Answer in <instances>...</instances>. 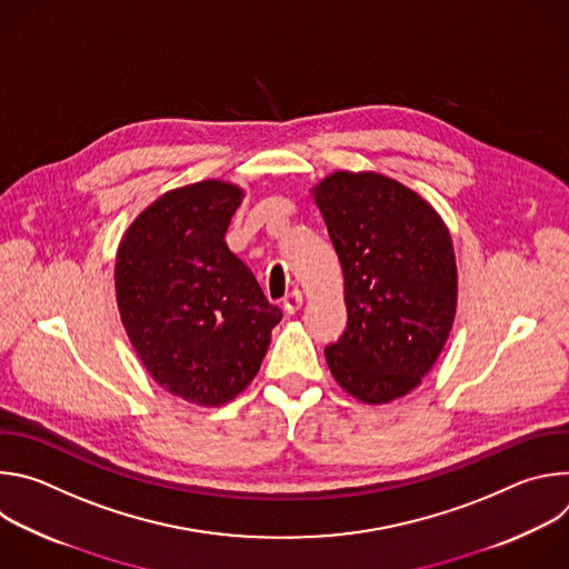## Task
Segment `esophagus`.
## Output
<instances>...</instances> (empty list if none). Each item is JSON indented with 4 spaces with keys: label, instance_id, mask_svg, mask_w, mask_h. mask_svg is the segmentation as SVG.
Listing matches in <instances>:
<instances>
[{
    "label": "esophagus",
    "instance_id": "34e87169",
    "mask_svg": "<svg viewBox=\"0 0 569 569\" xmlns=\"http://www.w3.org/2000/svg\"><path fill=\"white\" fill-rule=\"evenodd\" d=\"M301 303H303V297H301L299 290H292L290 295L283 297V308H286L288 315H295L301 308Z\"/></svg>",
    "mask_w": 569,
    "mask_h": 569
}]
</instances>
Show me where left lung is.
I'll return each instance as SVG.
<instances>
[{
	"label": "left lung",
	"mask_w": 569,
	"mask_h": 569,
	"mask_svg": "<svg viewBox=\"0 0 569 569\" xmlns=\"http://www.w3.org/2000/svg\"><path fill=\"white\" fill-rule=\"evenodd\" d=\"M345 272L347 329L323 349L333 378L380 405L419 387L450 336L457 263L441 216L412 189L338 171L312 189Z\"/></svg>",
	"instance_id": "8db88e82"
}]
</instances>
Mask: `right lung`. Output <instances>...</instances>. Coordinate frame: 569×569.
Here are the masks:
<instances>
[{"label":"right lung","mask_w":569,"mask_h":569,"mask_svg":"<svg viewBox=\"0 0 569 569\" xmlns=\"http://www.w3.org/2000/svg\"><path fill=\"white\" fill-rule=\"evenodd\" d=\"M242 189L204 180L173 189L128 227L114 266L123 329L167 391L222 405L261 369L281 321L224 233Z\"/></svg>","instance_id":"add662e5"}]
</instances>
